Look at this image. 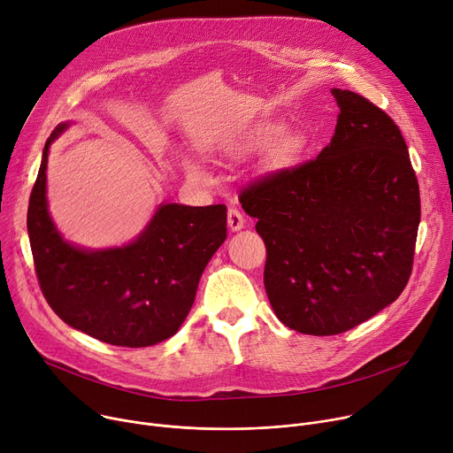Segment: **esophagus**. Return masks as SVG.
<instances>
[{
  "label": "esophagus",
  "mask_w": 453,
  "mask_h": 453,
  "mask_svg": "<svg viewBox=\"0 0 453 453\" xmlns=\"http://www.w3.org/2000/svg\"><path fill=\"white\" fill-rule=\"evenodd\" d=\"M245 216H242L237 208H228V226H230V230H234V232H237V230H241L242 226H245Z\"/></svg>",
  "instance_id": "obj_1"
}]
</instances>
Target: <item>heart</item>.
Here are the masks:
<instances>
[{
  "label": "heart",
  "mask_w": 453,
  "mask_h": 453,
  "mask_svg": "<svg viewBox=\"0 0 453 453\" xmlns=\"http://www.w3.org/2000/svg\"><path fill=\"white\" fill-rule=\"evenodd\" d=\"M281 134V127H265L259 130V134H256L252 137V142L249 143L250 149H257V147H265L268 145L270 142H273V139ZM304 149V143L303 139L296 134H283L277 142L273 143L270 154H268V159L273 166H288L292 163H296L301 156ZM187 172L190 173L192 178H197V180H203L204 178V172L201 170L199 165L196 163H188L187 165Z\"/></svg>",
  "instance_id": "b5f03b06"
}]
</instances>
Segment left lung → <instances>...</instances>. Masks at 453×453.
Instances as JSON below:
<instances>
[{"mask_svg":"<svg viewBox=\"0 0 453 453\" xmlns=\"http://www.w3.org/2000/svg\"><path fill=\"white\" fill-rule=\"evenodd\" d=\"M335 134L314 159L239 194L266 247L265 290L283 325L335 335L394 303L413 265L419 183L394 119L366 97L332 88Z\"/></svg>","mask_w":453,"mask_h":453,"instance_id":"1","label":"left lung"}]
</instances>
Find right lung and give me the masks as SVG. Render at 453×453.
I'll return each instance as SVG.
<instances>
[{
    "mask_svg": "<svg viewBox=\"0 0 453 453\" xmlns=\"http://www.w3.org/2000/svg\"><path fill=\"white\" fill-rule=\"evenodd\" d=\"M47 139L27 228L40 288L58 318L114 346L143 348L180 330L204 266L226 239V206L166 203L121 249L83 250L63 241L47 208Z\"/></svg>",
    "mask_w": 453,
    "mask_h": 453,
    "instance_id": "add662e5",
    "label": "right lung"
}]
</instances>
